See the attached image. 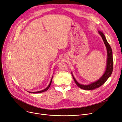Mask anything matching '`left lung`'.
Instances as JSON below:
<instances>
[{
  "label": "left lung",
  "mask_w": 122,
  "mask_h": 122,
  "mask_svg": "<svg viewBox=\"0 0 122 122\" xmlns=\"http://www.w3.org/2000/svg\"><path fill=\"white\" fill-rule=\"evenodd\" d=\"M99 34L100 35L101 37L103 39V42L104 43L107 49V64H106V70L101 78H100L98 80L96 81L95 82L92 83L91 84H87V85H84V84H81L78 83L77 81L74 77L73 76L72 73V75L73 77L74 80L75 82L77 85V86H79L81 89L85 90H94L95 88H97L101 86L103 84H104L106 81L108 79V78L112 75V71H113V58H112V48L109 45V44L107 42L106 40V39L104 35L103 34V33L101 31H98Z\"/></svg>",
  "instance_id": "left-lung-1"
}]
</instances>
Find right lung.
<instances>
[{
	"label": "right lung",
	"instance_id": "right-lung-1",
	"mask_svg": "<svg viewBox=\"0 0 122 122\" xmlns=\"http://www.w3.org/2000/svg\"><path fill=\"white\" fill-rule=\"evenodd\" d=\"M53 77V76H52ZM52 78H51V81H50V82L49 83V84L48 85V86L46 88H45V89L43 90H42V91H38V92H29V93H34V94H37V93H42V92H45L46 91L48 88H49V87L50 86V85H51V82H52Z\"/></svg>",
	"mask_w": 122,
	"mask_h": 122
}]
</instances>
